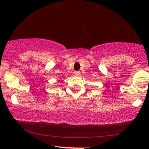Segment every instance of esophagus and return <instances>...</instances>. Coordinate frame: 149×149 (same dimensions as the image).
<instances>
[{
  "instance_id": "obj_1",
  "label": "esophagus",
  "mask_w": 149,
  "mask_h": 149,
  "mask_svg": "<svg viewBox=\"0 0 149 149\" xmlns=\"http://www.w3.org/2000/svg\"><path fill=\"white\" fill-rule=\"evenodd\" d=\"M74 73H75V75H76V76H80V71H75Z\"/></svg>"
}]
</instances>
